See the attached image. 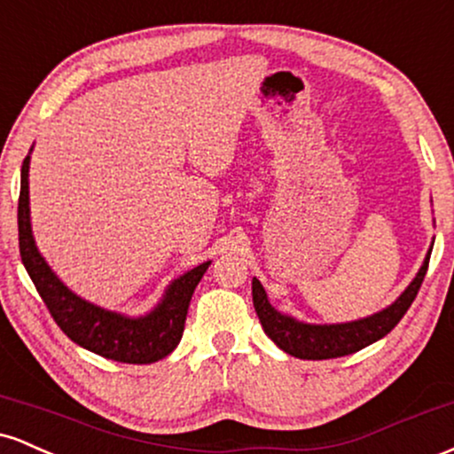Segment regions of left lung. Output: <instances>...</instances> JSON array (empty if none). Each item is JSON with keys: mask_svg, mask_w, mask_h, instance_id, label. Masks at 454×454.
<instances>
[{"mask_svg": "<svg viewBox=\"0 0 454 454\" xmlns=\"http://www.w3.org/2000/svg\"><path fill=\"white\" fill-rule=\"evenodd\" d=\"M431 249L427 252V258L420 267L416 278L411 279L408 288L401 293V296L387 309L378 311V314L361 317L354 322H341V325H307V322L294 320L293 316H284L269 303L267 293H264L262 284L254 278L252 281V296L256 314L260 317L264 333L273 340L284 352L293 354L296 358H305V361H325V358L348 356L363 348L372 346L373 341L382 340L388 335L395 326L399 325L401 317L414 303L416 294H419L420 284H423L427 267H429Z\"/></svg>", "mask_w": 454, "mask_h": 454, "instance_id": "left-lung-1", "label": "left lung"}]
</instances>
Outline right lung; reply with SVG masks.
<instances>
[{"instance_id": "obj_1", "label": "right lung", "mask_w": 454, "mask_h": 454, "mask_svg": "<svg viewBox=\"0 0 454 454\" xmlns=\"http://www.w3.org/2000/svg\"><path fill=\"white\" fill-rule=\"evenodd\" d=\"M19 249L20 260L57 326L85 350L132 364L155 363L179 346L192 294L211 264V260L202 262L176 278L147 316L129 317L81 299L57 278L35 247L29 222V155L20 168Z\"/></svg>"}]
</instances>
